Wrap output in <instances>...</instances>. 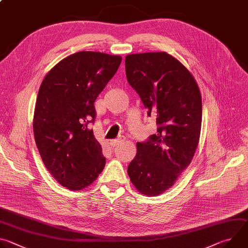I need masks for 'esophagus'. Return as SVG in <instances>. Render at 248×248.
<instances>
[{
  "label": "esophagus",
  "mask_w": 248,
  "mask_h": 248,
  "mask_svg": "<svg viewBox=\"0 0 248 248\" xmlns=\"http://www.w3.org/2000/svg\"><path fill=\"white\" fill-rule=\"evenodd\" d=\"M123 141H124V139H123V138H118V139H114V140H112V141H111V142H110V145H111V146H113V147H115V146L119 145V143L123 142Z\"/></svg>",
  "instance_id": "34e87169"
}]
</instances>
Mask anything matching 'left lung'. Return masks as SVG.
Returning <instances> with one entry per match:
<instances>
[{
  "mask_svg": "<svg viewBox=\"0 0 248 248\" xmlns=\"http://www.w3.org/2000/svg\"><path fill=\"white\" fill-rule=\"evenodd\" d=\"M125 75L158 125L157 134L136 143L127 173L140 193L159 195L173 186L198 146L200 90L189 70L166 52L127 55Z\"/></svg>",
  "mask_w": 248,
  "mask_h": 248,
  "instance_id": "left-lung-1",
  "label": "left lung"
}]
</instances>
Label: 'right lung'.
Returning <instances> with one entry per match:
<instances>
[{"label": "right lung", "mask_w": 248, "mask_h": 248, "mask_svg": "<svg viewBox=\"0 0 248 248\" xmlns=\"http://www.w3.org/2000/svg\"><path fill=\"white\" fill-rule=\"evenodd\" d=\"M121 56L82 51L58 62L43 79L37 95L33 132L45 167L70 190L90 186L106 158L89 124L94 102L115 76Z\"/></svg>", "instance_id": "1"}]
</instances>
